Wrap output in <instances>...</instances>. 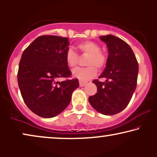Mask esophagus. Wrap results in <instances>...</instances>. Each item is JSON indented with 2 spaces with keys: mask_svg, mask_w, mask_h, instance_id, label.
Masks as SVG:
<instances>
[{
  "mask_svg": "<svg viewBox=\"0 0 157 157\" xmlns=\"http://www.w3.org/2000/svg\"><path fill=\"white\" fill-rule=\"evenodd\" d=\"M79 83H80V87H84L85 85L87 84L86 82H84V81H82V80L79 81Z\"/></svg>",
  "mask_w": 157,
  "mask_h": 157,
  "instance_id": "34e87169",
  "label": "esophagus"
}]
</instances>
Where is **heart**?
Instances as JSON below:
<instances>
[{"mask_svg":"<svg viewBox=\"0 0 157 157\" xmlns=\"http://www.w3.org/2000/svg\"><path fill=\"white\" fill-rule=\"evenodd\" d=\"M82 55H87L86 65L83 68H77L73 70V76L82 81H87L93 78L97 74V68L103 69L108 61L107 55L102 52L100 46L93 41H85L76 46ZM65 61L70 68L76 67L79 62V56L72 49H69L65 54Z\"/></svg>","mask_w":157,"mask_h":157,"instance_id":"b5f03b06","label":"heart"}]
</instances>
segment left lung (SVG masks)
I'll use <instances>...</instances> for the list:
<instances>
[{
	"label": "left lung",
	"mask_w": 157,
	"mask_h": 157,
	"mask_svg": "<svg viewBox=\"0 0 157 157\" xmlns=\"http://www.w3.org/2000/svg\"><path fill=\"white\" fill-rule=\"evenodd\" d=\"M108 47L106 67L99 78L105 82L94 80L97 93L90 96L89 103L100 113L112 116L122 111L132 98L137 85L139 64L130 46L113 35L101 36Z\"/></svg>",
	"instance_id": "1"
}]
</instances>
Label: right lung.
<instances>
[{
	"mask_svg": "<svg viewBox=\"0 0 157 157\" xmlns=\"http://www.w3.org/2000/svg\"><path fill=\"white\" fill-rule=\"evenodd\" d=\"M68 46L67 37L43 35L22 54L17 75L21 94L27 107L42 118L63 111L79 87L65 61ZM61 77L66 80L59 82Z\"/></svg>",
	"mask_w": 157,
	"mask_h": 157,
	"instance_id": "add662e5",
	"label": "right lung"
}]
</instances>
